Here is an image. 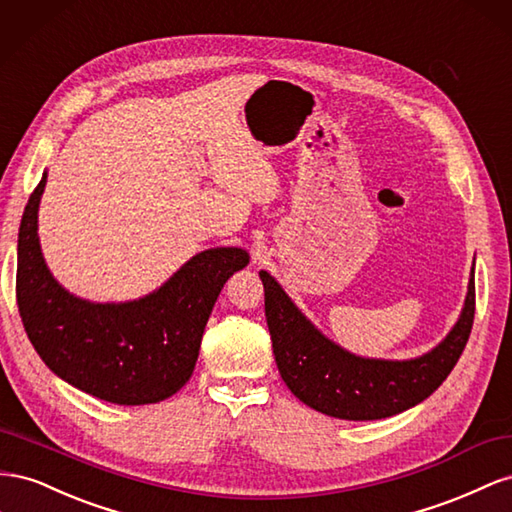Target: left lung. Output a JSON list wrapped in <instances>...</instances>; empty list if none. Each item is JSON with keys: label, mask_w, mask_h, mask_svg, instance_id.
<instances>
[{"label": "left lung", "mask_w": 512, "mask_h": 512, "mask_svg": "<svg viewBox=\"0 0 512 512\" xmlns=\"http://www.w3.org/2000/svg\"><path fill=\"white\" fill-rule=\"evenodd\" d=\"M259 276L264 283L276 367L283 382L302 403L334 418L379 420L425 401L455 369L474 324L472 268L461 317L429 354L414 360L360 358L326 339L266 270Z\"/></svg>", "instance_id": "8db88e82"}]
</instances>
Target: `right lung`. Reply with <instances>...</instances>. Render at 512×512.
<instances>
[{
	"mask_svg": "<svg viewBox=\"0 0 512 512\" xmlns=\"http://www.w3.org/2000/svg\"><path fill=\"white\" fill-rule=\"evenodd\" d=\"M47 173L29 197L19 229L17 304L42 362L64 382L118 405L158 403L193 375L212 306L244 248H208L154 294L120 304L87 302L57 283L40 251L38 206Z\"/></svg>",
	"mask_w": 512,
	"mask_h": 512,
	"instance_id": "add662e5",
	"label": "right lung"
}]
</instances>
